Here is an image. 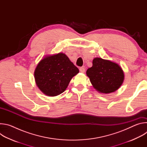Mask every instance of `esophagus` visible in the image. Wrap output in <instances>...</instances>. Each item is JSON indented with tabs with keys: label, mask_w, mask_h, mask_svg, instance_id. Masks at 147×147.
Here are the masks:
<instances>
[{
	"label": "esophagus",
	"mask_w": 147,
	"mask_h": 147,
	"mask_svg": "<svg viewBox=\"0 0 147 147\" xmlns=\"http://www.w3.org/2000/svg\"><path fill=\"white\" fill-rule=\"evenodd\" d=\"M79 70H80V72H81V73H84V72H85V71H86V69H85V68L84 67H80Z\"/></svg>",
	"instance_id": "1"
}]
</instances>
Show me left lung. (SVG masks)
I'll list each match as a JSON object with an SVG mask.
<instances>
[{
    "label": "left lung",
    "mask_w": 147,
    "mask_h": 147,
    "mask_svg": "<svg viewBox=\"0 0 147 147\" xmlns=\"http://www.w3.org/2000/svg\"><path fill=\"white\" fill-rule=\"evenodd\" d=\"M86 74L94 88L103 94L116 91L124 78L123 71L118 64L100 57L93 59L92 66L88 69Z\"/></svg>",
    "instance_id": "left-lung-1"
}]
</instances>
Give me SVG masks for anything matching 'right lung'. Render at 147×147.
Here are the masks:
<instances>
[{
  "label": "right lung",
  "instance_id": "add662e5",
  "mask_svg": "<svg viewBox=\"0 0 147 147\" xmlns=\"http://www.w3.org/2000/svg\"><path fill=\"white\" fill-rule=\"evenodd\" d=\"M79 73L78 68L63 53L42 59L34 72L36 84L45 95L55 96L63 92L71 78Z\"/></svg>",
  "mask_w": 147,
  "mask_h": 147
}]
</instances>
